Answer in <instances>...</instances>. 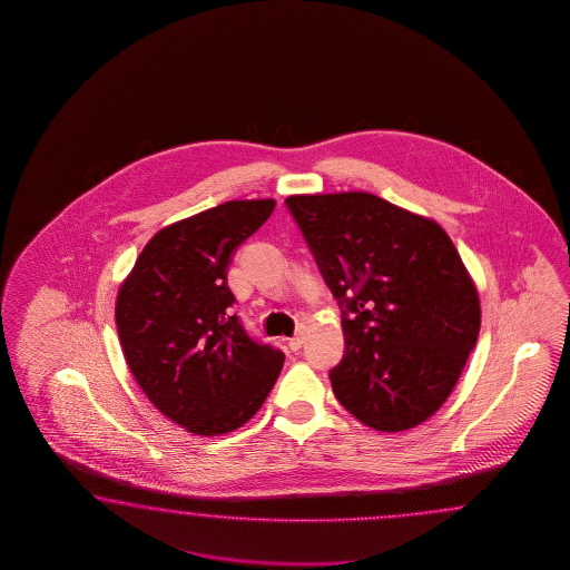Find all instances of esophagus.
<instances>
[{"label":"esophagus","mask_w":570,"mask_h":570,"mask_svg":"<svg viewBox=\"0 0 570 570\" xmlns=\"http://www.w3.org/2000/svg\"><path fill=\"white\" fill-rule=\"evenodd\" d=\"M303 342H305V327H299V332L293 338H289L287 346H289L291 351L297 352L302 348Z\"/></svg>","instance_id":"esophagus-1"}]
</instances>
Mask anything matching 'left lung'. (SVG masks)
<instances>
[{"label": "left lung", "instance_id": "left-lung-1", "mask_svg": "<svg viewBox=\"0 0 570 570\" xmlns=\"http://www.w3.org/2000/svg\"><path fill=\"white\" fill-rule=\"evenodd\" d=\"M342 312L336 400L403 432L442 407L481 330V303L446 230L364 191L285 199ZM352 315L348 316L347 314Z\"/></svg>", "mask_w": 570, "mask_h": 570}]
</instances>
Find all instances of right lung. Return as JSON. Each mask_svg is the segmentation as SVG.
<instances>
[{
    "mask_svg": "<svg viewBox=\"0 0 570 570\" xmlns=\"http://www.w3.org/2000/svg\"><path fill=\"white\" fill-rule=\"evenodd\" d=\"M275 209L238 199L158 230L116 299L121 351L148 401L195 436H222L255 415L285 354L230 315L234 250Z\"/></svg>",
    "mask_w": 570,
    "mask_h": 570,
    "instance_id": "add662e5",
    "label": "right lung"
}]
</instances>
